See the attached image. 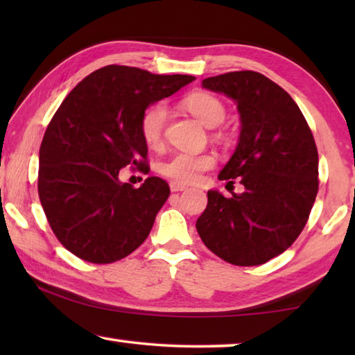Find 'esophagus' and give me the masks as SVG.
<instances>
[{"label":"esophagus","instance_id":"34e87169","mask_svg":"<svg viewBox=\"0 0 355 355\" xmlns=\"http://www.w3.org/2000/svg\"><path fill=\"white\" fill-rule=\"evenodd\" d=\"M186 188H188V186L183 184V183H180V182H171V191H172V192L184 191Z\"/></svg>","mask_w":355,"mask_h":355}]
</instances>
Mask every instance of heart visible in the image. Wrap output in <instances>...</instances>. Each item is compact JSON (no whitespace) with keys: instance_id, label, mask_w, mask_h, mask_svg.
I'll list each match as a JSON object with an SVG mask.
<instances>
[{"instance_id":"b5f03b06","label":"heart","mask_w":355,"mask_h":355,"mask_svg":"<svg viewBox=\"0 0 355 355\" xmlns=\"http://www.w3.org/2000/svg\"><path fill=\"white\" fill-rule=\"evenodd\" d=\"M183 105L192 116H196L208 128L219 125L225 117V107L219 98L205 92H196L186 97ZM167 119V107L163 103L150 106L142 114L141 135L147 146L156 147L163 137V130ZM214 166V156L208 153H186L172 155L159 166L163 175L180 183H194L205 171Z\"/></svg>"}]
</instances>
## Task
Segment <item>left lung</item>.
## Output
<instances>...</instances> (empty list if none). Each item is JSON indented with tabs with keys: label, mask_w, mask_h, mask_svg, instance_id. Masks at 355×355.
<instances>
[{
	"label": "left lung",
	"mask_w": 355,
	"mask_h": 355,
	"mask_svg": "<svg viewBox=\"0 0 355 355\" xmlns=\"http://www.w3.org/2000/svg\"><path fill=\"white\" fill-rule=\"evenodd\" d=\"M202 87L236 103L238 146L218 178H239L244 192L227 199L209 189L196 228L222 260L257 266L285 252L307 224L318 192L316 144L290 94L261 73L230 71Z\"/></svg>",
	"instance_id": "left-lung-1"
}]
</instances>
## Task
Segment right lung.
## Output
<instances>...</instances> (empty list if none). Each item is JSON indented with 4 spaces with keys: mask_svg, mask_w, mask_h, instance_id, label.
<instances>
[{
    "mask_svg": "<svg viewBox=\"0 0 355 355\" xmlns=\"http://www.w3.org/2000/svg\"><path fill=\"white\" fill-rule=\"evenodd\" d=\"M194 80L106 65L65 97L42 141L37 188L48 224L71 254L105 264L146 241L169 184L148 177L133 188L119 173L127 166L148 172L142 114Z\"/></svg>",
    "mask_w": 355,
    "mask_h": 355,
    "instance_id": "right-lung-1",
    "label": "right lung"
}]
</instances>
